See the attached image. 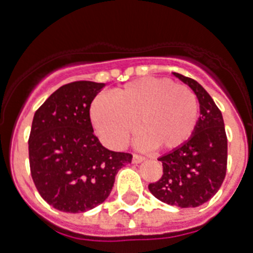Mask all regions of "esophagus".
<instances>
[{
	"instance_id": "obj_1",
	"label": "esophagus",
	"mask_w": 253,
	"mask_h": 253,
	"mask_svg": "<svg viewBox=\"0 0 253 253\" xmlns=\"http://www.w3.org/2000/svg\"><path fill=\"white\" fill-rule=\"evenodd\" d=\"M143 160H144V158L140 156V155H136V154L132 155V163H134V164H138V163L143 162Z\"/></svg>"
}]
</instances>
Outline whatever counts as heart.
Listing matches in <instances>:
<instances>
[{"mask_svg":"<svg viewBox=\"0 0 253 253\" xmlns=\"http://www.w3.org/2000/svg\"><path fill=\"white\" fill-rule=\"evenodd\" d=\"M95 130L107 146L119 148L136 128L142 146L174 150L192 138L200 118V102L192 89L170 79L146 77L97 97L90 106Z\"/></svg>","mask_w":253,"mask_h":253,"instance_id":"heart-1","label":"heart"}]
</instances>
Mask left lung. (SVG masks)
<instances>
[{"mask_svg":"<svg viewBox=\"0 0 253 253\" xmlns=\"http://www.w3.org/2000/svg\"><path fill=\"white\" fill-rule=\"evenodd\" d=\"M173 75L197 94L201 117L194 134L184 146L159 158L163 174L148 189L164 204L197 208L219 190L226 177L227 135L222 113L208 91L190 77Z\"/></svg>","mask_w":253,"mask_h":253,"instance_id":"left-lung-1","label":"left lung"}]
</instances>
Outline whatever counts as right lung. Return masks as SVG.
<instances>
[{
	"label": "right lung",
	"instance_id": "1",
	"mask_svg": "<svg viewBox=\"0 0 253 253\" xmlns=\"http://www.w3.org/2000/svg\"><path fill=\"white\" fill-rule=\"evenodd\" d=\"M105 84L73 81L59 87L34 115L30 172L42 198L65 212H84L110 194L115 174L132 155L105 148L93 132L90 105Z\"/></svg>",
	"mask_w": 253,
	"mask_h": 253
}]
</instances>
